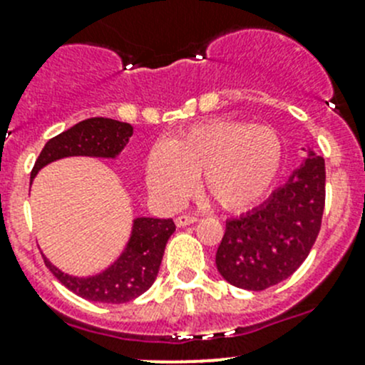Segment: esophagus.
I'll list each match as a JSON object with an SVG mask.
<instances>
[{
    "label": "esophagus",
    "mask_w": 365,
    "mask_h": 365,
    "mask_svg": "<svg viewBox=\"0 0 365 365\" xmlns=\"http://www.w3.org/2000/svg\"><path fill=\"white\" fill-rule=\"evenodd\" d=\"M197 217L196 215H190V214H183V215H178V217L175 219L176 226H187V225H192V222H196Z\"/></svg>",
    "instance_id": "esophagus-1"
}]
</instances>
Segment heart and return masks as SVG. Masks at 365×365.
Listing matches in <instances>:
<instances>
[{
    "label": "heart",
    "instance_id": "obj_1",
    "mask_svg": "<svg viewBox=\"0 0 365 365\" xmlns=\"http://www.w3.org/2000/svg\"><path fill=\"white\" fill-rule=\"evenodd\" d=\"M282 164V140L269 126L217 119L155 146L146 160L148 187L178 205L201 180V190L226 210H242L269 190Z\"/></svg>",
    "mask_w": 365,
    "mask_h": 365
}]
</instances>
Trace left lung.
I'll return each instance as SVG.
<instances>
[{
	"instance_id": "obj_1",
	"label": "left lung",
	"mask_w": 365,
	"mask_h": 365,
	"mask_svg": "<svg viewBox=\"0 0 365 365\" xmlns=\"http://www.w3.org/2000/svg\"><path fill=\"white\" fill-rule=\"evenodd\" d=\"M323 157L305 164L260 207L226 221L215 265L228 284L264 291L294 274L321 230L324 212Z\"/></svg>"
}]
</instances>
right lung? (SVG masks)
I'll return each mask as SVG.
<instances>
[{
    "label": "right lung",
    "mask_w": 365,
    "mask_h": 365,
    "mask_svg": "<svg viewBox=\"0 0 365 365\" xmlns=\"http://www.w3.org/2000/svg\"><path fill=\"white\" fill-rule=\"evenodd\" d=\"M132 133V125L115 119L91 118L80 121L46 143L31 169V178H35V175L49 162L63 157H118ZM175 230L173 219L137 217L126 250L110 267L96 277H69L56 269L48 258H44V264L60 284L80 298L98 303H128L153 285L165 244Z\"/></svg>",
    "instance_id": "right-lung-1"
}]
</instances>
